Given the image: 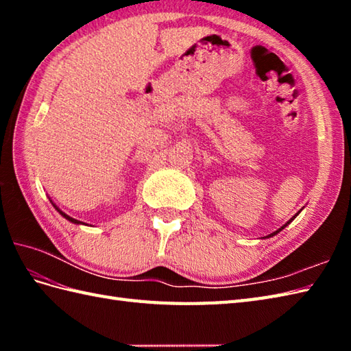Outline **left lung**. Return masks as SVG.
I'll use <instances>...</instances> for the list:
<instances>
[{"instance_id": "obj_1", "label": "left lung", "mask_w": 351, "mask_h": 351, "mask_svg": "<svg viewBox=\"0 0 351 351\" xmlns=\"http://www.w3.org/2000/svg\"><path fill=\"white\" fill-rule=\"evenodd\" d=\"M300 211H302V210H300ZM300 211H299V213H300ZM299 213H297V214H295V215H293V219H289V220H288V221H287V223H285V225H283V226H280V228H279V229H278V230H276V232H273V234H270V235H268V237H265V238H270V237H273V235H276V234H279V232H280V230H282V229H283V228H287V226H288V225H289V223H291V221H293V220H294V219H295V217H297V215H299Z\"/></svg>"}]
</instances>
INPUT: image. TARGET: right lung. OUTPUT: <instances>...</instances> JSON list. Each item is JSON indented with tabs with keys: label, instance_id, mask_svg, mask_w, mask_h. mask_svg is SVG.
Masks as SVG:
<instances>
[{
	"label": "right lung",
	"instance_id": "add662e5",
	"mask_svg": "<svg viewBox=\"0 0 351 351\" xmlns=\"http://www.w3.org/2000/svg\"><path fill=\"white\" fill-rule=\"evenodd\" d=\"M51 204H52V206H54L58 213H60V214L63 215V217H64L66 220H69L71 223H75V225H84L83 221H80V220H77V219H73V217H71V215H68V214H66V213H63V211L60 210V208H58V206H57L54 202H52V200H51Z\"/></svg>",
	"mask_w": 351,
	"mask_h": 351
}]
</instances>
